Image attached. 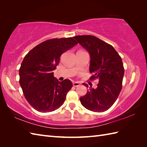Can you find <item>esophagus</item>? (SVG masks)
<instances>
[{"label":"esophagus","instance_id":"1","mask_svg":"<svg viewBox=\"0 0 147 147\" xmlns=\"http://www.w3.org/2000/svg\"><path fill=\"white\" fill-rule=\"evenodd\" d=\"M73 86H75V87H76V86H80V83H78V82H74L73 83Z\"/></svg>","mask_w":147,"mask_h":147}]
</instances>
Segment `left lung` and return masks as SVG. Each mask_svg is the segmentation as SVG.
<instances>
[{
    "label": "left lung",
    "instance_id": "8db88e82",
    "mask_svg": "<svg viewBox=\"0 0 147 147\" xmlns=\"http://www.w3.org/2000/svg\"><path fill=\"white\" fill-rule=\"evenodd\" d=\"M90 55L91 80L99 82L80 97L84 107L93 112H104L114 104L122 89L124 73L122 59L112 45L92 35L74 36ZM87 88L88 85L83 83Z\"/></svg>",
    "mask_w": 147,
    "mask_h": 147
}]
</instances>
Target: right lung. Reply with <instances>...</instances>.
<instances>
[{
  "label": "right lung",
  "mask_w": 147,
  "mask_h": 147,
  "mask_svg": "<svg viewBox=\"0 0 147 147\" xmlns=\"http://www.w3.org/2000/svg\"><path fill=\"white\" fill-rule=\"evenodd\" d=\"M77 43L72 37L48 40L24 57L19 71L20 83L26 100L36 111L52 112L64 104L73 83L67 79L59 82L53 71L61 55Z\"/></svg>",
  "instance_id": "right-lung-1"
}]
</instances>
